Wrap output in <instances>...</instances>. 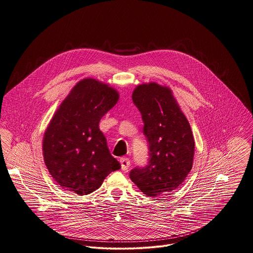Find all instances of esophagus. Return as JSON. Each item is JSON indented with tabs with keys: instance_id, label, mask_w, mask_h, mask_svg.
Instances as JSON below:
<instances>
[{
	"instance_id": "1",
	"label": "esophagus",
	"mask_w": 253,
	"mask_h": 253,
	"mask_svg": "<svg viewBox=\"0 0 253 253\" xmlns=\"http://www.w3.org/2000/svg\"><path fill=\"white\" fill-rule=\"evenodd\" d=\"M120 164H121V169L125 171L130 166V160L127 157H122L120 158Z\"/></svg>"
}]
</instances>
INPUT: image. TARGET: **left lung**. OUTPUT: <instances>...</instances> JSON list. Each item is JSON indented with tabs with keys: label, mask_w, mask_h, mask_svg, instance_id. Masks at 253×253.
Wrapping results in <instances>:
<instances>
[{
	"label": "left lung",
	"mask_w": 253,
	"mask_h": 253,
	"mask_svg": "<svg viewBox=\"0 0 253 253\" xmlns=\"http://www.w3.org/2000/svg\"><path fill=\"white\" fill-rule=\"evenodd\" d=\"M141 113L149 148L145 167H135L130 178L147 196L168 194L183 183L193 164L194 138L171 90L157 83L142 84L132 94Z\"/></svg>",
	"instance_id": "8db88e82"
}]
</instances>
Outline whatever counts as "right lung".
Wrapping results in <instances>:
<instances>
[{
  "label": "right lung",
  "instance_id": "right-lung-1",
  "mask_svg": "<svg viewBox=\"0 0 253 253\" xmlns=\"http://www.w3.org/2000/svg\"><path fill=\"white\" fill-rule=\"evenodd\" d=\"M118 99V92L109 85L83 79L53 116L44 134L43 154L51 176L65 190L90 194L121 168L99 129L101 118Z\"/></svg>",
  "mask_w": 253,
  "mask_h": 253
}]
</instances>
